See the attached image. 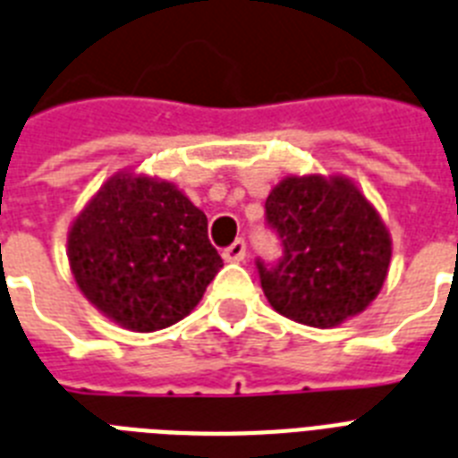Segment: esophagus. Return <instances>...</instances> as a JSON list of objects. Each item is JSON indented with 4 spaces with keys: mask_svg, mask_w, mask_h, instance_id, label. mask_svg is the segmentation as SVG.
I'll use <instances>...</instances> for the list:
<instances>
[{
    "mask_svg": "<svg viewBox=\"0 0 458 458\" xmlns=\"http://www.w3.org/2000/svg\"><path fill=\"white\" fill-rule=\"evenodd\" d=\"M244 256H247V244H244V240L233 242L228 249H223V259L228 263L244 261Z\"/></svg>",
    "mask_w": 458,
    "mask_h": 458,
    "instance_id": "1",
    "label": "esophagus"
}]
</instances>
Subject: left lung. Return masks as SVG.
<instances>
[{
	"instance_id": "left-lung-1",
	"label": "left lung",
	"mask_w": 458,
	"mask_h": 458,
	"mask_svg": "<svg viewBox=\"0 0 458 458\" xmlns=\"http://www.w3.org/2000/svg\"><path fill=\"white\" fill-rule=\"evenodd\" d=\"M282 237L275 267L259 263L267 303L301 325L332 329L364 313L388 277L393 240L377 207L344 174L287 176L266 199Z\"/></svg>"
}]
</instances>
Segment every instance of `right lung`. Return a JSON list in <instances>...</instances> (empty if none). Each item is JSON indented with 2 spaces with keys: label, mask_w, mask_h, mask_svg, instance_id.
Wrapping results in <instances>:
<instances>
[{
  "label": "right lung",
  "mask_w": 458,
  "mask_h": 458,
  "mask_svg": "<svg viewBox=\"0 0 458 458\" xmlns=\"http://www.w3.org/2000/svg\"><path fill=\"white\" fill-rule=\"evenodd\" d=\"M70 273L84 299L131 332L191 315L223 267L207 216L169 181L122 169L68 230Z\"/></svg>",
  "instance_id": "1"
}]
</instances>
